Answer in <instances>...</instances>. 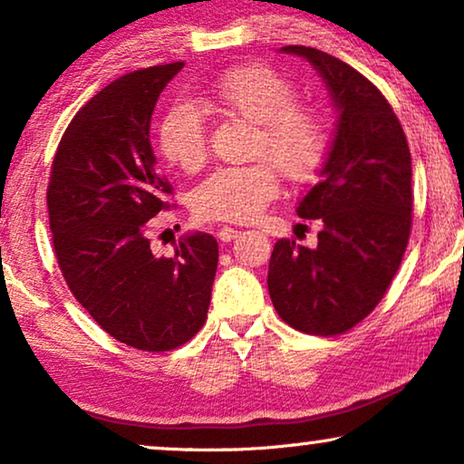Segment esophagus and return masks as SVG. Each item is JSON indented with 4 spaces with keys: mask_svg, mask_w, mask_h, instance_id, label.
<instances>
[{
    "mask_svg": "<svg viewBox=\"0 0 464 464\" xmlns=\"http://www.w3.org/2000/svg\"><path fill=\"white\" fill-rule=\"evenodd\" d=\"M238 230L237 227H230V226H224L221 230L218 232V238L221 240V243H232L234 238H238Z\"/></svg>",
    "mask_w": 464,
    "mask_h": 464,
    "instance_id": "esophagus-1",
    "label": "esophagus"
}]
</instances>
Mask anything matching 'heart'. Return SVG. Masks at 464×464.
I'll return each mask as SVG.
<instances>
[{
  "label": "heart",
  "instance_id": "heart-1",
  "mask_svg": "<svg viewBox=\"0 0 464 464\" xmlns=\"http://www.w3.org/2000/svg\"><path fill=\"white\" fill-rule=\"evenodd\" d=\"M295 99L297 91L287 78L257 63L227 69L207 88V101L215 110L257 124L253 156L270 158L291 183L302 186L314 181L325 167L332 132L316 107ZM158 148L183 173L205 167L208 137L200 111L189 103L169 107L158 126ZM271 163L213 170L192 194L196 218L234 224L257 218L281 188L277 166Z\"/></svg>",
  "mask_w": 464,
  "mask_h": 464
}]
</instances>
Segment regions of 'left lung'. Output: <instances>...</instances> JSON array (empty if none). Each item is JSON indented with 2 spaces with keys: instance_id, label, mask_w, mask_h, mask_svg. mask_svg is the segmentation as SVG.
Returning <instances> with one entry per match:
<instances>
[{
  "instance_id": "8db88e82",
  "label": "left lung",
  "mask_w": 464,
  "mask_h": 464,
  "mask_svg": "<svg viewBox=\"0 0 464 464\" xmlns=\"http://www.w3.org/2000/svg\"><path fill=\"white\" fill-rule=\"evenodd\" d=\"M321 73L340 111L323 179L297 215L319 219L316 249L276 240L268 291L281 319L297 332L338 335L382 300L411 230V156L401 122L384 94L344 61L308 46H285Z\"/></svg>"
}]
</instances>
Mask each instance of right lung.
<instances>
[{
  "label": "right lung",
  "instance_id": "obj_1",
  "mask_svg": "<svg viewBox=\"0 0 464 464\" xmlns=\"http://www.w3.org/2000/svg\"><path fill=\"white\" fill-rule=\"evenodd\" d=\"M181 67L139 69L94 94L63 132L46 192L67 287L111 338L148 353L200 332L219 257L205 232L183 237L170 257L150 246V219L173 194L156 169L150 120Z\"/></svg>",
  "mask_w": 464,
  "mask_h": 464
}]
</instances>
